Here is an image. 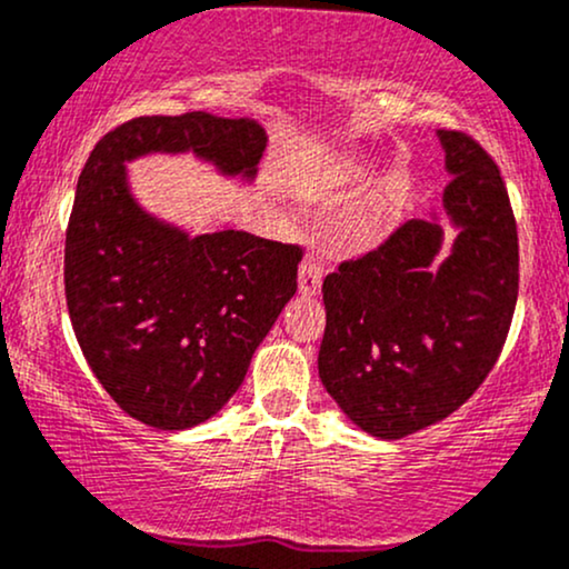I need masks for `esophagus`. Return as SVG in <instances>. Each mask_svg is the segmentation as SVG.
<instances>
[{
  "label": "esophagus",
  "instance_id": "obj_1",
  "mask_svg": "<svg viewBox=\"0 0 569 569\" xmlns=\"http://www.w3.org/2000/svg\"><path fill=\"white\" fill-rule=\"evenodd\" d=\"M319 284H322V268H319L315 260L306 258L301 268H298V292L303 298H311L319 292Z\"/></svg>",
  "mask_w": 569,
  "mask_h": 569
}]
</instances>
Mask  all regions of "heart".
I'll use <instances>...</instances> for the list:
<instances>
[{
    "mask_svg": "<svg viewBox=\"0 0 569 569\" xmlns=\"http://www.w3.org/2000/svg\"><path fill=\"white\" fill-rule=\"evenodd\" d=\"M373 171V163L366 158H355V161H343L341 166H333L328 174L322 177L319 188L322 190H336V188H352L357 182H366ZM387 196L368 201L366 207L355 209L347 220L341 222V241L349 250H373L376 244H381L385 239V226H387Z\"/></svg>",
    "mask_w": 569,
    "mask_h": 569,
    "instance_id": "heart-1",
    "label": "heart"
}]
</instances>
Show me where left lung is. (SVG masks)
Masks as SVG:
<instances>
[{"label": "left lung", "mask_w": 569, "mask_h": 569, "mask_svg": "<svg viewBox=\"0 0 569 569\" xmlns=\"http://www.w3.org/2000/svg\"><path fill=\"white\" fill-rule=\"evenodd\" d=\"M438 139L451 177L443 214L457 231L449 250L432 209L322 282L319 379L381 440L440 422L481 387L519 296V236L500 169L465 133Z\"/></svg>", "instance_id": "1"}]
</instances>
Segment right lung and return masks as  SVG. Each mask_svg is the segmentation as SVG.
<instances>
[{
    "mask_svg": "<svg viewBox=\"0 0 569 569\" xmlns=\"http://www.w3.org/2000/svg\"><path fill=\"white\" fill-rule=\"evenodd\" d=\"M266 144L252 120L152 114L101 137L82 166L63 252L69 317L96 379L147 427L188 430L233 398L296 296L301 250L233 228L193 233L152 214L129 163L193 156L252 184Z\"/></svg>",
    "mask_w": 569,
    "mask_h": 569,
    "instance_id": "add662e5",
    "label": "right lung"
}]
</instances>
